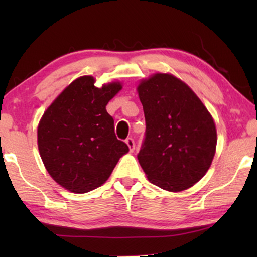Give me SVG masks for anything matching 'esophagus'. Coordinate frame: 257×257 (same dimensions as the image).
<instances>
[{
    "label": "esophagus",
    "mask_w": 257,
    "mask_h": 257,
    "mask_svg": "<svg viewBox=\"0 0 257 257\" xmlns=\"http://www.w3.org/2000/svg\"><path fill=\"white\" fill-rule=\"evenodd\" d=\"M125 144L128 145L130 152H134V150H135V142H134L133 138H127V139H125Z\"/></svg>",
    "instance_id": "34e87169"
}]
</instances>
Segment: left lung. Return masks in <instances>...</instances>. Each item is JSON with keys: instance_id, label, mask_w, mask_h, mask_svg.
<instances>
[{"instance_id": "1", "label": "left lung", "mask_w": 257, "mask_h": 257, "mask_svg": "<svg viewBox=\"0 0 257 257\" xmlns=\"http://www.w3.org/2000/svg\"><path fill=\"white\" fill-rule=\"evenodd\" d=\"M137 93L146 121L137 158L147 179L172 193L190 188L205 176L215 155L217 135L211 113L171 73L142 79Z\"/></svg>"}]
</instances>
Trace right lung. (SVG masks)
Returning a JSON list of instances; mask_svg holds the SVG:
<instances>
[{"label":"right lung","mask_w":257,"mask_h":257,"mask_svg":"<svg viewBox=\"0 0 257 257\" xmlns=\"http://www.w3.org/2000/svg\"><path fill=\"white\" fill-rule=\"evenodd\" d=\"M93 76L69 84L38 122L37 145L44 167L56 184L75 194L102 186L128 146L114 134L106 105L122 82L96 87Z\"/></svg>","instance_id":"1"}]
</instances>
